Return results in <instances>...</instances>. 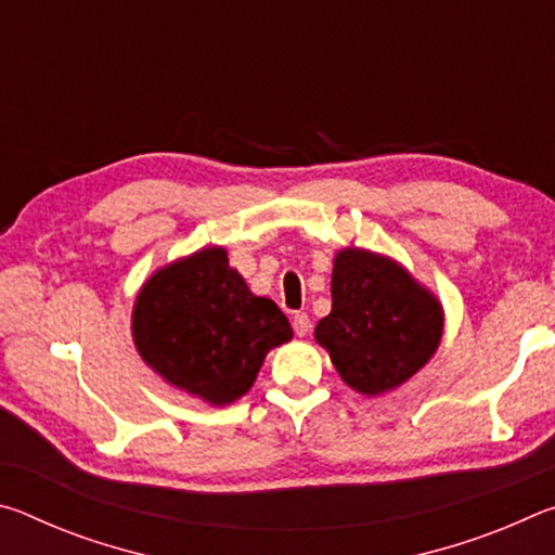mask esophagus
Wrapping results in <instances>:
<instances>
[{"instance_id": "obj_1", "label": "esophagus", "mask_w": 555, "mask_h": 555, "mask_svg": "<svg viewBox=\"0 0 555 555\" xmlns=\"http://www.w3.org/2000/svg\"><path fill=\"white\" fill-rule=\"evenodd\" d=\"M294 331L298 337H306L308 331H311V318H308V313H296L294 315Z\"/></svg>"}]
</instances>
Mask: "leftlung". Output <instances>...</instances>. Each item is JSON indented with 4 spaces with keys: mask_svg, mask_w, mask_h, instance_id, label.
Here are the masks:
<instances>
[{
    "mask_svg": "<svg viewBox=\"0 0 555 555\" xmlns=\"http://www.w3.org/2000/svg\"><path fill=\"white\" fill-rule=\"evenodd\" d=\"M333 311L315 325L347 387L377 397L411 379L438 350L443 306L399 261L347 247L333 261Z\"/></svg>",
    "mask_w": 555,
    "mask_h": 555,
    "instance_id": "8db88e82",
    "label": "left lung"
}]
</instances>
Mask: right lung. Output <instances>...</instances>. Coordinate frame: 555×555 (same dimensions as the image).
Listing matches in <instances>:
<instances>
[{"instance_id":"right-lung-1","label":"right lung","mask_w":555,"mask_h":555,"mask_svg":"<svg viewBox=\"0 0 555 555\" xmlns=\"http://www.w3.org/2000/svg\"><path fill=\"white\" fill-rule=\"evenodd\" d=\"M137 352L171 387L212 406L237 401L264 357L294 337L271 298L255 296L222 247L154 271L134 300Z\"/></svg>"}]
</instances>
